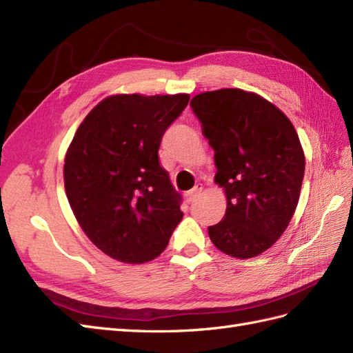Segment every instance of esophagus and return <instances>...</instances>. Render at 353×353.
Instances as JSON below:
<instances>
[{"instance_id": "esophagus-1", "label": "esophagus", "mask_w": 353, "mask_h": 353, "mask_svg": "<svg viewBox=\"0 0 353 353\" xmlns=\"http://www.w3.org/2000/svg\"><path fill=\"white\" fill-rule=\"evenodd\" d=\"M201 191H203L201 186H195L194 189H191V191H188L186 195H185V196H186V201L191 203V201L196 200V198L201 195Z\"/></svg>"}]
</instances>
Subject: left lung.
I'll return each instance as SVG.
<instances>
[{
	"label": "left lung",
	"mask_w": 353,
	"mask_h": 353,
	"mask_svg": "<svg viewBox=\"0 0 353 353\" xmlns=\"http://www.w3.org/2000/svg\"><path fill=\"white\" fill-rule=\"evenodd\" d=\"M191 105L227 195L210 240L232 258L258 256L285 232L300 200L305 158L298 134L273 103L243 89L198 94Z\"/></svg>",
	"instance_id": "1"
}]
</instances>
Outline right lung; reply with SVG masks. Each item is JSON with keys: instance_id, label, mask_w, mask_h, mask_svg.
Returning a JSON list of instances; mask_svg holds the SVG:
<instances>
[{"instance_id": "add662e5", "label": "right lung", "mask_w": 353, "mask_h": 353, "mask_svg": "<svg viewBox=\"0 0 353 353\" xmlns=\"http://www.w3.org/2000/svg\"><path fill=\"white\" fill-rule=\"evenodd\" d=\"M188 103V94L110 95L88 113L70 143V207L88 239L116 261L155 259L183 218L158 150Z\"/></svg>"}]
</instances>
